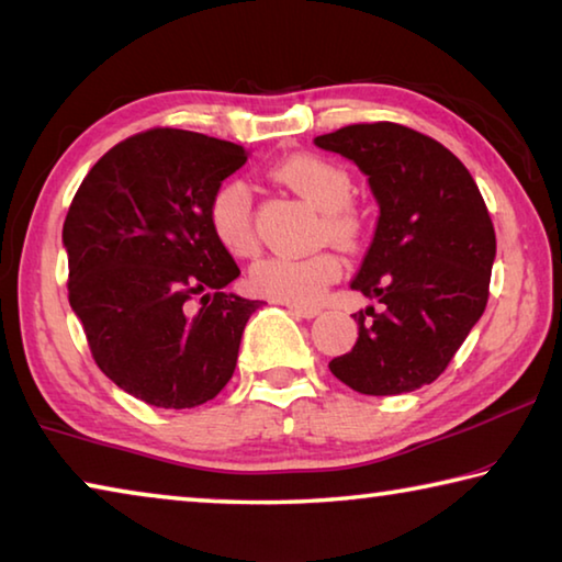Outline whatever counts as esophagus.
<instances>
[{"label": "esophagus", "mask_w": 562, "mask_h": 562, "mask_svg": "<svg viewBox=\"0 0 562 562\" xmlns=\"http://www.w3.org/2000/svg\"><path fill=\"white\" fill-rule=\"evenodd\" d=\"M284 307H288L290 315L302 317V319H315L319 315L317 307H294V304H284Z\"/></svg>", "instance_id": "esophagus-1"}]
</instances>
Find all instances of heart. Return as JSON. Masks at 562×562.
Listing matches in <instances>:
<instances>
[{
    "label": "heart",
    "mask_w": 562,
    "mask_h": 562,
    "mask_svg": "<svg viewBox=\"0 0 562 562\" xmlns=\"http://www.w3.org/2000/svg\"><path fill=\"white\" fill-rule=\"evenodd\" d=\"M274 178L322 213V235L327 240L337 245L355 240L359 223L347 207L355 186L345 168L319 156H292L274 168ZM207 223L215 240L233 258H250L258 250L252 195L243 180H227L215 190L207 205ZM337 274L339 260L329 252H315L307 258H265L252 265L250 288L262 297L294 307H312Z\"/></svg>",
    "instance_id": "heart-1"
}]
</instances>
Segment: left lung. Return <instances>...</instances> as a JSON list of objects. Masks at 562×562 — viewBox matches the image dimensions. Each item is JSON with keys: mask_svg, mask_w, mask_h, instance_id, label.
Returning <instances> with one entry per match:
<instances>
[{"mask_svg": "<svg viewBox=\"0 0 562 562\" xmlns=\"http://www.w3.org/2000/svg\"><path fill=\"white\" fill-rule=\"evenodd\" d=\"M367 176L379 205L374 240L351 280L357 345L329 361L369 396L406 394L439 376L488 302L496 233L469 170L449 148L398 123H355L315 138Z\"/></svg>", "mask_w": 562, "mask_h": 562, "instance_id": "left-lung-1", "label": "left lung"}]
</instances>
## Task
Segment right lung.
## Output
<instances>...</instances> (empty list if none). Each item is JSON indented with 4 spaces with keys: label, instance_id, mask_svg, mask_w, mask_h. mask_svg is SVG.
<instances>
[{
    "label": "right lung",
    "instance_id": "add662e5",
    "mask_svg": "<svg viewBox=\"0 0 562 562\" xmlns=\"http://www.w3.org/2000/svg\"><path fill=\"white\" fill-rule=\"evenodd\" d=\"M245 160L243 146L203 133H138L89 170L64 221L69 302L91 355L150 406L221 394L262 304L225 290L240 268L207 223L215 190Z\"/></svg>",
    "mask_w": 562,
    "mask_h": 562
}]
</instances>
